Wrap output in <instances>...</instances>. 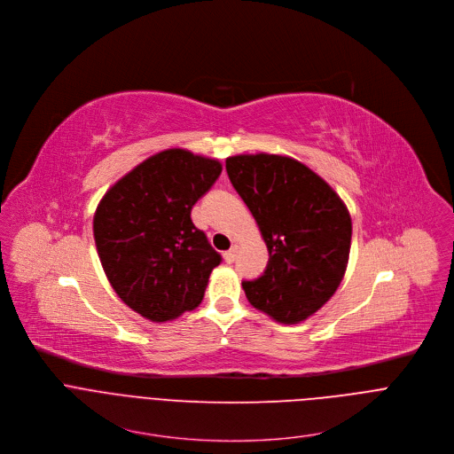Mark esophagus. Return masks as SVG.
<instances>
[{"label": "esophagus", "instance_id": "obj_1", "mask_svg": "<svg viewBox=\"0 0 454 454\" xmlns=\"http://www.w3.org/2000/svg\"><path fill=\"white\" fill-rule=\"evenodd\" d=\"M236 255H238V247H236V245L231 247V248L223 254V257H225L227 262H234V261H236Z\"/></svg>", "mask_w": 454, "mask_h": 454}]
</instances>
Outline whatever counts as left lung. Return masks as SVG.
I'll use <instances>...</instances> for the list:
<instances>
[{
	"instance_id": "1",
	"label": "left lung",
	"mask_w": 454,
	"mask_h": 454,
	"mask_svg": "<svg viewBox=\"0 0 454 454\" xmlns=\"http://www.w3.org/2000/svg\"><path fill=\"white\" fill-rule=\"evenodd\" d=\"M225 168L270 255L257 279L241 283L248 302L283 324L306 320L345 274L352 236L347 207L325 180L290 157L236 155Z\"/></svg>"
}]
</instances>
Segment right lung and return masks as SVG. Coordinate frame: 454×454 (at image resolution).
<instances>
[{
  "label": "right lung",
  "instance_id": "right-lung-1",
  "mask_svg": "<svg viewBox=\"0 0 454 454\" xmlns=\"http://www.w3.org/2000/svg\"><path fill=\"white\" fill-rule=\"evenodd\" d=\"M218 160L164 150L107 192L95 222V241L118 297L152 322L176 318L200 304L222 262L192 209L218 180Z\"/></svg>",
  "mask_w": 454,
  "mask_h": 454
}]
</instances>
